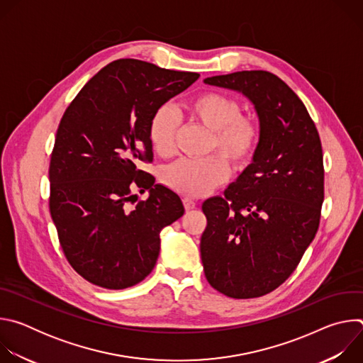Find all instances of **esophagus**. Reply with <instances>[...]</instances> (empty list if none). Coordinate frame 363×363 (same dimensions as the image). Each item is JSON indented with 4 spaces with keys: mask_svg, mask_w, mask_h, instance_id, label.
<instances>
[{
    "mask_svg": "<svg viewBox=\"0 0 363 363\" xmlns=\"http://www.w3.org/2000/svg\"><path fill=\"white\" fill-rule=\"evenodd\" d=\"M182 203H184V208L186 210V211H191V210H194L195 208V202L191 199V198H188V196H185V198H182Z\"/></svg>",
    "mask_w": 363,
    "mask_h": 363,
    "instance_id": "34e87169",
    "label": "esophagus"
}]
</instances>
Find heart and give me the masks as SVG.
I'll list each match as a JSON object with an SVG mask.
<instances>
[{
    "mask_svg": "<svg viewBox=\"0 0 363 363\" xmlns=\"http://www.w3.org/2000/svg\"><path fill=\"white\" fill-rule=\"evenodd\" d=\"M238 99L221 91H202L184 105L191 122L210 130L201 160H178L162 171V182L186 196H201L221 185L228 174L244 169L254 158L262 139V121L255 113L240 112ZM178 121L171 109L160 108L147 125V138L153 152L169 157L174 152Z\"/></svg>",
    "mask_w": 363,
    "mask_h": 363,
    "instance_id": "b5f03b06",
    "label": "heart"
}]
</instances>
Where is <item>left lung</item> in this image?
I'll return each mask as SVG.
<instances>
[{
  "label": "left lung",
  "instance_id": "obj_1",
  "mask_svg": "<svg viewBox=\"0 0 363 363\" xmlns=\"http://www.w3.org/2000/svg\"><path fill=\"white\" fill-rule=\"evenodd\" d=\"M203 82L242 91L262 121L254 162L224 196L202 203L203 273L228 297H260L291 276L318 233L325 199L322 142L303 101L276 74L244 70Z\"/></svg>",
  "mask_w": 363,
  "mask_h": 363
}]
</instances>
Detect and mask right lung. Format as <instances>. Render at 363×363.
I'll use <instances>...</instances> for the list:
<instances>
[{"instance_id": "add662e5", "label": "right lung", "mask_w": 363, "mask_h": 363, "mask_svg": "<svg viewBox=\"0 0 363 363\" xmlns=\"http://www.w3.org/2000/svg\"><path fill=\"white\" fill-rule=\"evenodd\" d=\"M198 73L121 59L94 74L66 109L51 152L50 214L69 264L84 280L121 290L142 281L160 255L181 198L139 169L153 158L147 125ZM135 189L150 196L133 209Z\"/></svg>"}]
</instances>
